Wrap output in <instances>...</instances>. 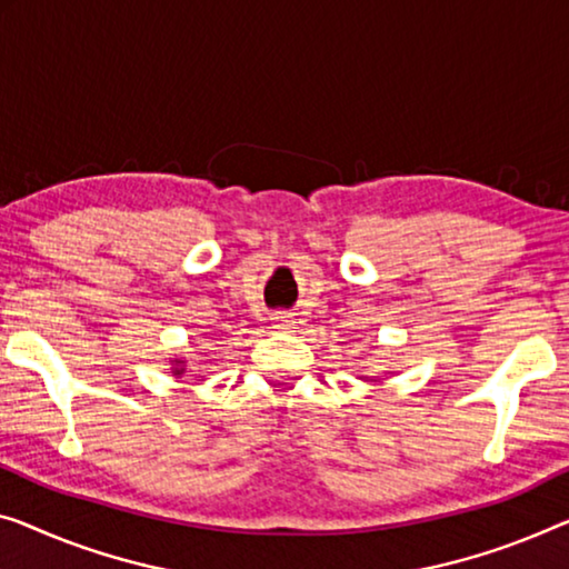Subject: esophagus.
<instances>
[{"mask_svg":"<svg viewBox=\"0 0 569 569\" xmlns=\"http://www.w3.org/2000/svg\"><path fill=\"white\" fill-rule=\"evenodd\" d=\"M270 325H273L278 332H288V329H293V317H288V313H273Z\"/></svg>","mask_w":569,"mask_h":569,"instance_id":"1","label":"esophagus"}]
</instances>
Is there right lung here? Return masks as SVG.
I'll return each instance as SVG.
<instances>
[{
    "mask_svg": "<svg viewBox=\"0 0 569 569\" xmlns=\"http://www.w3.org/2000/svg\"><path fill=\"white\" fill-rule=\"evenodd\" d=\"M171 362H173V368H171V372H173V376H176V378H181V376H183V372H189V370H186V360H181V358H173Z\"/></svg>",
    "mask_w": 569,
    "mask_h": 569,
    "instance_id": "right-lung-1",
    "label": "right lung"
}]
</instances>
